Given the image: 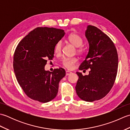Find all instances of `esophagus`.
<instances>
[{
    "label": "esophagus",
    "instance_id": "34e87169",
    "mask_svg": "<svg viewBox=\"0 0 130 130\" xmlns=\"http://www.w3.org/2000/svg\"><path fill=\"white\" fill-rule=\"evenodd\" d=\"M70 74H71V71H68V70L66 71V75H67V76H68V75H69Z\"/></svg>",
    "mask_w": 130,
    "mask_h": 130
}]
</instances>
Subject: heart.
<instances>
[{"label":"heart","mask_w":130,"mask_h":130,"mask_svg":"<svg viewBox=\"0 0 130 130\" xmlns=\"http://www.w3.org/2000/svg\"><path fill=\"white\" fill-rule=\"evenodd\" d=\"M68 41L76 47H78V52H81L82 50L79 48L83 44V39L79 35L76 34H71L68 36ZM62 42L61 41H59L55 46V52L56 54H59L61 51ZM62 64L65 68L69 70H71L74 68L76 63H77V59L75 58H64L62 60Z\"/></svg>","instance_id":"b5f03b06"}]
</instances>
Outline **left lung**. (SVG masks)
I'll return each mask as SVG.
<instances>
[{"label":"left lung","instance_id":"1","mask_svg":"<svg viewBox=\"0 0 130 130\" xmlns=\"http://www.w3.org/2000/svg\"><path fill=\"white\" fill-rule=\"evenodd\" d=\"M85 35L89 51L79 69L90 70L85 76L76 72L79 79L75 90L82 100L93 102L103 98L111 90L116 78L118 58L113 42L101 29L89 25Z\"/></svg>","mask_w":130,"mask_h":130}]
</instances>
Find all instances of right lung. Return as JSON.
I'll list each match as a JSON object with an SVG mask.
<instances>
[{"label": "right lung", "mask_w": 130, "mask_h": 130, "mask_svg": "<svg viewBox=\"0 0 130 130\" xmlns=\"http://www.w3.org/2000/svg\"><path fill=\"white\" fill-rule=\"evenodd\" d=\"M63 29L37 27L19 43L13 57L17 80L26 94L34 100L46 103L57 94L59 83L65 76L62 68L46 71L47 60L54 57L55 46L65 35Z\"/></svg>", "instance_id": "add662e5"}]
</instances>
